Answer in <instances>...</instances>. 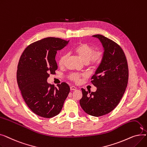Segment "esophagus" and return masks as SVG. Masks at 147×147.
I'll list each match as a JSON object with an SVG mask.
<instances>
[{
  "instance_id": "34e87169",
  "label": "esophagus",
  "mask_w": 147,
  "mask_h": 147,
  "mask_svg": "<svg viewBox=\"0 0 147 147\" xmlns=\"http://www.w3.org/2000/svg\"><path fill=\"white\" fill-rule=\"evenodd\" d=\"M70 89H71V90H75L77 89V88L75 87V86H71L70 87Z\"/></svg>"
}]
</instances>
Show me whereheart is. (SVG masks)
Here are the masks:
<instances>
[{
  "instance_id": "b5f03b06",
  "label": "heart",
  "mask_w": 147,
  "mask_h": 147,
  "mask_svg": "<svg viewBox=\"0 0 147 147\" xmlns=\"http://www.w3.org/2000/svg\"><path fill=\"white\" fill-rule=\"evenodd\" d=\"M94 46L89 44L81 43L73 48V51L84 63H88L92 66H96L101 63L104 57V53L101 51H94ZM67 58L66 53L62 55L59 59L58 64L61 67L64 65L65 60ZM85 74H73L70 76V79L76 82L80 80L82 77H85Z\"/></svg>"
}]
</instances>
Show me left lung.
<instances>
[{
	"instance_id": "1",
	"label": "left lung",
	"mask_w": 147,
	"mask_h": 147,
	"mask_svg": "<svg viewBox=\"0 0 147 147\" xmlns=\"http://www.w3.org/2000/svg\"><path fill=\"white\" fill-rule=\"evenodd\" d=\"M92 37L101 43L104 57L92 77L96 90L82 89L80 104L84 112L99 117L110 113L120 102L127 88L129 70L125 54L119 45L102 35Z\"/></svg>"
}]
</instances>
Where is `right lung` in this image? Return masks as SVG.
Listing matches in <instances>:
<instances>
[{
	"instance_id": "add662e5",
	"label": "right lung",
	"mask_w": 147,
	"mask_h": 147,
	"mask_svg": "<svg viewBox=\"0 0 147 147\" xmlns=\"http://www.w3.org/2000/svg\"><path fill=\"white\" fill-rule=\"evenodd\" d=\"M69 41L47 37L30 45L20 57L17 80L23 99L36 114L51 118L58 114L70 90L66 83L58 88L47 82L49 74L58 68L55 57L58 51Z\"/></svg>"
}]
</instances>
